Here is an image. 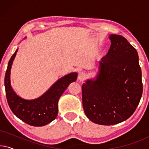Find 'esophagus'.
<instances>
[{"label": "esophagus", "instance_id": "1", "mask_svg": "<svg viewBox=\"0 0 149 149\" xmlns=\"http://www.w3.org/2000/svg\"><path fill=\"white\" fill-rule=\"evenodd\" d=\"M86 78V74L84 72H80L78 75V80L80 81H83Z\"/></svg>", "mask_w": 149, "mask_h": 149}]
</instances>
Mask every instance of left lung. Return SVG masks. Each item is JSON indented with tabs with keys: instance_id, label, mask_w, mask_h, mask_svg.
I'll return each mask as SVG.
<instances>
[{
	"instance_id": "1",
	"label": "left lung",
	"mask_w": 149,
	"mask_h": 149,
	"mask_svg": "<svg viewBox=\"0 0 149 149\" xmlns=\"http://www.w3.org/2000/svg\"><path fill=\"white\" fill-rule=\"evenodd\" d=\"M109 38L111 47L100 62L96 79L82 85L85 115L102 125H115L131 117L143 90L137 51L121 35L111 34Z\"/></svg>"
}]
</instances>
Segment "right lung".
<instances>
[{
    "label": "right lung",
    "instance_id": "obj_1",
    "mask_svg": "<svg viewBox=\"0 0 149 149\" xmlns=\"http://www.w3.org/2000/svg\"><path fill=\"white\" fill-rule=\"evenodd\" d=\"M17 49L11 56L5 77L7 102L16 117L32 126L45 125L56 119L58 113V103L61 95L72 82L76 81L77 73H70L54 83L47 92L33 100H26L16 95L10 83V70Z\"/></svg>",
    "mask_w": 149,
    "mask_h": 149
}]
</instances>
